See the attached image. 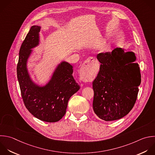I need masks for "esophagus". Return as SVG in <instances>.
I'll use <instances>...</instances> for the list:
<instances>
[{
  "mask_svg": "<svg viewBox=\"0 0 155 155\" xmlns=\"http://www.w3.org/2000/svg\"><path fill=\"white\" fill-rule=\"evenodd\" d=\"M97 61L94 58L90 57L88 58L83 64L81 67V78L82 79L87 82L91 79V76L90 74L93 72L94 69L96 68Z\"/></svg>",
  "mask_w": 155,
  "mask_h": 155,
  "instance_id": "obj_1",
  "label": "esophagus"
}]
</instances>
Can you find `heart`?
Segmentation results:
<instances>
[{
	"instance_id": "heart-1",
	"label": "heart",
	"mask_w": 155,
	"mask_h": 155,
	"mask_svg": "<svg viewBox=\"0 0 155 155\" xmlns=\"http://www.w3.org/2000/svg\"><path fill=\"white\" fill-rule=\"evenodd\" d=\"M109 49V45L107 44H103L102 45L101 47H100V50L102 51V52H105V51H107Z\"/></svg>"
}]
</instances>
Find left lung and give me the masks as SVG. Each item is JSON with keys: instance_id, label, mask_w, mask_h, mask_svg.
I'll use <instances>...</instances> for the list:
<instances>
[{"instance_id": "left-lung-1", "label": "left lung", "mask_w": 155, "mask_h": 155, "mask_svg": "<svg viewBox=\"0 0 155 155\" xmlns=\"http://www.w3.org/2000/svg\"><path fill=\"white\" fill-rule=\"evenodd\" d=\"M97 59L101 65L93 82V110L105 121L119 119L133 108L141 82L135 54L116 48L98 54Z\"/></svg>"}]
</instances>
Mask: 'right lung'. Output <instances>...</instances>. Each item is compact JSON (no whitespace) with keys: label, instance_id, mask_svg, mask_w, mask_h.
Instances as JSON below:
<instances>
[{"label":"right lung","instance_id":"add662e5","mask_svg":"<svg viewBox=\"0 0 155 155\" xmlns=\"http://www.w3.org/2000/svg\"><path fill=\"white\" fill-rule=\"evenodd\" d=\"M41 27L32 26L19 51L17 75L22 97L27 110L36 118L47 122L59 121L65 115L68 102L80 88L73 76V67L63 61L56 67L50 81L39 86L31 79L27 61L32 48L39 43Z\"/></svg>","mask_w":155,"mask_h":155}]
</instances>
